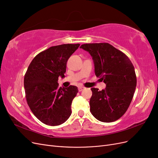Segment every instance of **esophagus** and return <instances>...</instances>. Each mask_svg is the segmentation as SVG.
Returning <instances> with one entry per match:
<instances>
[{
  "label": "esophagus",
  "mask_w": 158,
  "mask_h": 158,
  "mask_svg": "<svg viewBox=\"0 0 158 158\" xmlns=\"http://www.w3.org/2000/svg\"><path fill=\"white\" fill-rule=\"evenodd\" d=\"M84 89V87H83V86H79L78 87V91H79V92H82V91Z\"/></svg>",
  "instance_id": "obj_1"
}]
</instances>
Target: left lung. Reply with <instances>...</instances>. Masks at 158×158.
<instances>
[{
    "mask_svg": "<svg viewBox=\"0 0 158 158\" xmlns=\"http://www.w3.org/2000/svg\"><path fill=\"white\" fill-rule=\"evenodd\" d=\"M80 48L92 56L95 74L106 88H92L90 112L98 120L111 123L121 118L130 106L136 86L135 68L128 57L107 43L86 44Z\"/></svg>",
    "mask_w": 158,
    "mask_h": 158,
    "instance_id": "left-lung-1",
    "label": "left lung"
}]
</instances>
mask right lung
<instances>
[{
	"instance_id": "obj_1",
	"label": "right lung",
	"mask_w": 158,
	"mask_h": 158,
	"mask_svg": "<svg viewBox=\"0 0 158 158\" xmlns=\"http://www.w3.org/2000/svg\"><path fill=\"white\" fill-rule=\"evenodd\" d=\"M79 46L51 47L37 55L28 66L23 82L26 101L33 114L47 125H60L72 113V102L78 88H59L58 80L64 77L67 60Z\"/></svg>"
}]
</instances>
